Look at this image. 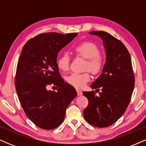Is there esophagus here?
I'll return each mask as SVG.
<instances>
[{
  "mask_svg": "<svg viewBox=\"0 0 146 146\" xmlns=\"http://www.w3.org/2000/svg\"><path fill=\"white\" fill-rule=\"evenodd\" d=\"M77 93H78V95H82V92L81 90H79V89H77Z\"/></svg>",
  "mask_w": 146,
  "mask_h": 146,
  "instance_id": "esophagus-1",
  "label": "esophagus"
}]
</instances>
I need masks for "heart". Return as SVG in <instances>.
I'll return each mask as SVG.
<instances>
[{
	"label": "heart",
	"instance_id": "obj_1",
	"mask_svg": "<svg viewBox=\"0 0 146 146\" xmlns=\"http://www.w3.org/2000/svg\"><path fill=\"white\" fill-rule=\"evenodd\" d=\"M77 55L87 60L86 68L93 74H97L104 67V62L100 55V48L92 42H83L77 44L74 47ZM58 67L62 71L66 72L69 69L70 56L68 53L64 52L57 60ZM90 76L88 73H73L66 78V82L70 85L77 88H83L90 80Z\"/></svg>",
	"mask_w": 146,
	"mask_h": 146
}]
</instances>
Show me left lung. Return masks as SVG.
<instances>
[{"label":"left lung","instance_id":"1","mask_svg":"<svg viewBox=\"0 0 146 146\" xmlns=\"http://www.w3.org/2000/svg\"><path fill=\"white\" fill-rule=\"evenodd\" d=\"M89 33L103 40L106 58L102 74L90 86L93 89L101 88L100 95L93 90L83 92L88 100L83 115L90 124L104 128L115 123L124 113L134 90L135 76L130 53L121 41L105 31Z\"/></svg>","mask_w":146,"mask_h":146}]
</instances>
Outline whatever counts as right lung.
Returning a JSON list of instances; mask_svg holds the SVG:
<instances>
[{
    "instance_id": "right-lung-1",
    "label": "right lung",
    "mask_w": 146,
    "mask_h": 146,
    "mask_svg": "<svg viewBox=\"0 0 146 146\" xmlns=\"http://www.w3.org/2000/svg\"><path fill=\"white\" fill-rule=\"evenodd\" d=\"M55 32L41 33L26 42L16 68L15 86L28 118L39 128H56L64 119L67 106L77 95L75 88L64 82L57 65L58 53L77 36ZM58 86L48 91V85Z\"/></svg>"
}]
</instances>
